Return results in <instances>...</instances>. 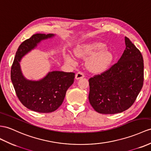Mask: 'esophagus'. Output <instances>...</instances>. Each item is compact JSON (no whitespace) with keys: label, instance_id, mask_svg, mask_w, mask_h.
Segmentation results:
<instances>
[{"label":"esophagus","instance_id":"1","mask_svg":"<svg viewBox=\"0 0 151 151\" xmlns=\"http://www.w3.org/2000/svg\"><path fill=\"white\" fill-rule=\"evenodd\" d=\"M84 78V75L83 74V73H82V72H78L76 74V79H77V80H78V79H82V78Z\"/></svg>","mask_w":151,"mask_h":151}]
</instances>
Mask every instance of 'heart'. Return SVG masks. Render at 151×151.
Returning <instances> with one entry per match:
<instances>
[{
  "instance_id": "obj_1",
  "label": "heart",
  "mask_w": 151,
  "mask_h": 151,
  "mask_svg": "<svg viewBox=\"0 0 151 151\" xmlns=\"http://www.w3.org/2000/svg\"><path fill=\"white\" fill-rule=\"evenodd\" d=\"M73 54L79 58L88 59L87 68L91 72L101 73L106 71L111 65L114 60L113 54L106 48V45L101 42H93L82 44L73 49ZM66 61L73 62V58L70 54L65 55Z\"/></svg>"
}]
</instances>
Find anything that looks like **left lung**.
Masks as SVG:
<instances>
[{"mask_svg":"<svg viewBox=\"0 0 151 151\" xmlns=\"http://www.w3.org/2000/svg\"><path fill=\"white\" fill-rule=\"evenodd\" d=\"M126 49L108 70L89 79L88 99L102 114L123 112L133 104L143 84V60L141 52L125 37Z\"/></svg>","mask_w":151,"mask_h":151,"instance_id":"1","label":"left lung"}]
</instances>
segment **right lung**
Returning a JSON list of instances; mask_svg holds the SVG:
<instances>
[{
  "label": "right lung",
  "mask_w": 151,
  "mask_h": 151,
  "mask_svg": "<svg viewBox=\"0 0 151 151\" xmlns=\"http://www.w3.org/2000/svg\"><path fill=\"white\" fill-rule=\"evenodd\" d=\"M56 36L54 34H36L18 47L11 70V79L17 97L24 106L38 113H50L63 103L68 88L73 83L75 73L62 71L49 72L38 80L28 79L20 67L22 59L35 49L44 40Z\"/></svg>",
  "instance_id": "right-lung-1"
}]
</instances>
